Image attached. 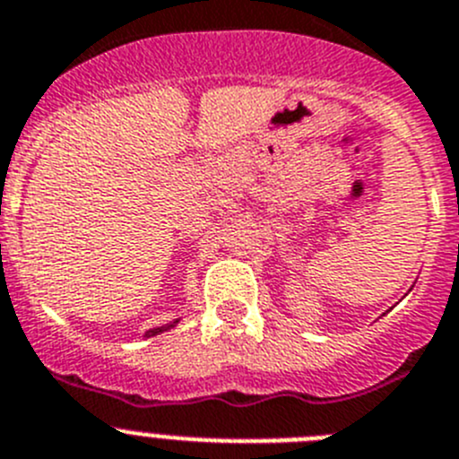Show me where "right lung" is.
I'll use <instances>...</instances> for the list:
<instances>
[{
  "mask_svg": "<svg viewBox=\"0 0 459 459\" xmlns=\"http://www.w3.org/2000/svg\"><path fill=\"white\" fill-rule=\"evenodd\" d=\"M176 325H178V320H173V322H169V325H162V327H155V329H148V332H146V338H151V336H158V333H162V332H167V329H171V327H176Z\"/></svg>",
  "mask_w": 459,
  "mask_h": 459,
  "instance_id": "1",
  "label": "right lung"
}]
</instances>
